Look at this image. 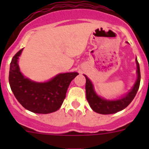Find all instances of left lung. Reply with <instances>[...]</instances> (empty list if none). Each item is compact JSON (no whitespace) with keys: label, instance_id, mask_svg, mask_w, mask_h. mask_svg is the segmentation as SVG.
<instances>
[{"label":"left lung","instance_id":"1","mask_svg":"<svg viewBox=\"0 0 149 149\" xmlns=\"http://www.w3.org/2000/svg\"><path fill=\"white\" fill-rule=\"evenodd\" d=\"M136 66H137V80L134 84L130 93L125 96L124 98L120 99L115 100V101H108L106 99H102L98 97L95 93L93 86L91 81L86 75V99L90 105L91 108L95 112L101 114H112L117 112L121 111L125 107H127L133 99L134 98L137 93L140 84V70H139V65L137 60H136Z\"/></svg>","mask_w":149,"mask_h":149}]
</instances>
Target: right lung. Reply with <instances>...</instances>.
Wrapping results in <instances>:
<instances>
[{
	"mask_svg": "<svg viewBox=\"0 0 149 149\" xmlns=\"http://www.w3.org/2000/svg\"><path fill=\"white\" fill-rule=\"evenodd\" d=\"M18 51L10 63L9 82L18 101L27 110L36 113L47 114L60 109L65 98L71 81L78 74L69 72L57 74L45 83H36L22 75L18 65Z\"/></svg>",
	"mask_w": 149,
	"mask_h": 149,
	"instance_id": "add662e5",
	"label": "right lung"
}]
</instances>
